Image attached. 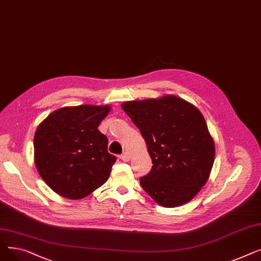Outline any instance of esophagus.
Segmentation results:
<instances>
[{"instance_id": "1", "label": "esophagus", "mask_w": 261, "mask_h": 261, "mask_svg": "<svg viewBox=\"0 0 261 261\" xmlns=\"http://www.w3.org/2000/svg\"><path fill=\"white\" fill-rule=\"evenodd\" d=\"M119 159L122 160V161H125V162H128L130 160V155H129L128 152H123L122 154L119 155Z\"/></svg>"}]
</instances>
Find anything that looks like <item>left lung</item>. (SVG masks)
<instances>
[{
  "instance_id": "left-lung-1",
  "label": "left lung",
  "mask_w": 261,
  "mask_h": 261,
  "mask_svg": "<svg viewBox=\"0 0 261 261\" xmlns=\"http://www.w3.org/2000/svg\"><path fill=\"white\" fill-rule=\"evenodd\" d=\"M146 141L153 166L143 189L164 207L193 199L208 180L215 144L199 110L172 95L121 105Z\"/></svg>"
}]
</instances>
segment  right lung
<instances>
[{"instance_id":"obj_1","label":"right lung","mask_w":261,"mask_h":261,"mask_svg":"<svg viewBox=\"0 0 261 261\" xmlns=\"http://www.w3.org/2000/svg\"><path fill=\"white\" fill-rule=\"evenodd\" d=\"M109 106L64 107L49 114L34 138L35 164L43 181L58 195L82 199L109 179L116 156L98 130Z\"/></svg>"}]
</instances>
